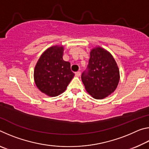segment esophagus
Listing matches in <instances>:
<instances>
[{"instance_id": "1", "label": "esophagus", "mask_w": 149, "mask_h": 149, "mask_svg": "<svg viewBox=\"0 0 149 149\" xmlns=\"http://www.w3.org/2000/svg\"><path fill=\"white\" fill-rule=\"evenodd\" d=\"M75 75H76V76H77V77H79L81 75V72H75Z\"/></svg>"}]
</instances>
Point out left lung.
Returning <instances> with one entry per match:
<instances>
[{
	"mask_svg": "<svg viewBox=\"0 0 149 149\" xmlns=\"http://www.w3.org/2000/svg\"><path fill=\"white\" fill-rule=\"evenodd\" d=\"M87 72L81 75L87 92L95 99H103L118 87L120 70L110 52L99 46L91 50Z\"/></svg>",
	"mask_w": 149,
	"mask_h": 149,
	"instance_id": "obj_1",
	"label": "left lung"
}]
</instances>
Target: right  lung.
<instances>
[{"label":"right lung","mask_w":149,"mask_h":149,"mask_svg":"<svg viewBox=\"0 0 149 149\" xmlns=\"http://www.w3.org/2000/svg\"><path fill=\"white\" fill-rule=\"evenodd\" d=\"M64 48L55 45L44 51L35 65L34 81L40 91L49 97L64 93L74 77L70 63L63 60Z\"/></svg>","instance_id":"right-lung-1"}]
</instances>
